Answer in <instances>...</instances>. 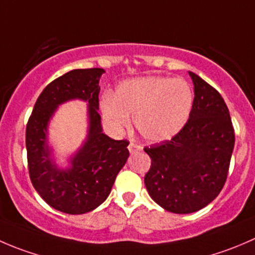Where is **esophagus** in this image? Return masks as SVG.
<instances>
[{"instance_id": "esophagus-1", "label": "esophagus", "mask_w": 255, "mask_h": 255, "mask_svg": "<svg viewBox=\"0 0 255 255\" xmlns=\"http://www.w3.org/2000/svg\"><path fill=\"white\" fill-rule=\"evenodd\" d=\"M139 149H140L139 146H138L137 144H134V143H129V145H128V150H129L130 154L135 153V151H138Z\"/></svg>"}]
</instances>
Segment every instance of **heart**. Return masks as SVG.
Instances as JSON below:
<instances>
[{
	"label": "heart",
	"instance_id": "obj_1",
	"mask_svg": "<svg viewBox=\"0 0 255 255\" xmlns=\"http://www.w3.org/2000/svg\"><path fill=\"white\" fill-rule=\"evenodd\" d=\"M194 107V91L181 78L143 76L127 79L100 101L102 117L115 130L129 126L150 143L171 139L184 128Z\"/></svg>",
	"mask_w": 255,
	"mask_h": 255
}]
</instances>
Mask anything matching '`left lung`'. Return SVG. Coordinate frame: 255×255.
Listing matches in <instances>:
<instances>
[{
    "label": "left lung",
    "instance_id": "1",
    "mask_svg": "<svg viewBox=\"0 0 255 255\" xmlns=\"http://www.w3.org/2000/svg\"><path fill=\"white\" fill-rule=\"evenodd\" d=\"M194 107L181 130L144 151L151 165L144 184L151 199L173 213H192L217 197L235 148L230 111L217 90L189 71Z\"/></svg>",
    "mask_w": 255,
    "mask_h": 255
}]
</instances>
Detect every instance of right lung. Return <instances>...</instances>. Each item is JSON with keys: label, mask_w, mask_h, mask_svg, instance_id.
I'll return each mask as SVG.
<instances>
[{"label": "right lung", "mask_w": 255, "mask_h": 255, "mask_svg": "<svg viewBox=\"0 0 255 255\" xmlns=\"http://www.w3.org/2000/svg\"><path fill=\"white\" fill-rule=\"evenodd\" d=\"M104 69H75L55 79L43 90L25 129L28 170L32 184L53 208L69 215H82L99 207L109 197L116 176L129 151L126 139L115 140L102 132L99 115L100 78ZM71 99L88 102L87 139L61 169L48 146L47 126L60 104Z\"/></svg>", "instance_id": "right-lung-1"}]
</instances>
